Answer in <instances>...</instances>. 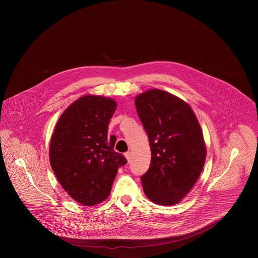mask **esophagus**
<instances>
[{
    "label": "esophagus",
    "instance_id": "34e87169",
    "mask_svg": "<svg viewBox=\"0 0 258 258\" xmlns=\"http://www.w3.org/2000/svg\"><path fill=\"white\" fill-rule=\"evenodd\" d=\"M125 157H126L127 161L130 162V160H131V152H126V153H125Z\"/></svg>",
    "mask_w": 258,
    "mask_h": 258
}]
</instances>
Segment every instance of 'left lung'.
<instances>
[{
	"label": "left lung",
	"instance_id": "8db88e82",
	"mask_svg": "<svg viewBox=\"0 0 258 258\" xmlns=\"http://www.w3.org/2000/svg\"><path fill=\"white\" fill-rule=\"evenodd\" d=\"M135 105L151 148V164L141 179L144 192L159 206L177 205L197 183L206 162L199 120L183 99L157 88L138 94Z\"/></svg>",
	"mask_w": 258,
	"mask_h": 258
}]
</instances>
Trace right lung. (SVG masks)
I'll use <instances>...</instances> for the list:
<instances>
[{
	"label": "right lung",
	"mask_w": 258,
	"mask_h": 258,
	"mask_svg": "<svg viewBox=\"0 0 258 258\" xmlns=\"http://www.w3.org/2000/svg\"><path fill=\"white\" fill-rule=\"evenodd\" d=\"M116 101L84 95L60 115L49 143L51 169L63 189L78 204L95 206L105 201L126 158L114 151L116 137L108 124Z\"/></svg>",
	"instance_id": "1"
}]
</instances>
